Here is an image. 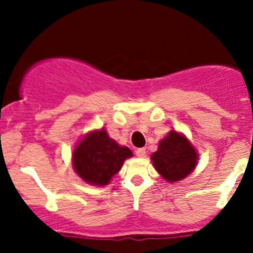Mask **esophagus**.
<instances>
[{"instance_id":"obj_1","label":"esophagus","mask_w":253,"mask_h":253,"mask_svg":"<svg viewBox=\"0 0 253 253\" xmlns=\"http://www.w3.org/2000/svg\"><path fill=\"white\" fill-rule=\"evenodd\" d=\"M146 153H147V152H146V149H144V148H138L137 151H135V154H137L139 158L146 157Z\"/></svg>"}]
</instances>
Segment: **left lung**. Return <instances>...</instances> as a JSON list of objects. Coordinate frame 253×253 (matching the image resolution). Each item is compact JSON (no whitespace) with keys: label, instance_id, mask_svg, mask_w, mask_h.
Listing matches in <instances>:
<instances>
[{"label":"left lung","instance_id":"8db88e82","mask_svg":"<svg viewBox=\"0 0 253 253\" xmlns=\"http://www.w3.org/2000/svg\"><path fill=\"white\" fill-rule=\"evenodd\" d=\"M151 160L161 177L173 184L186 178L195 169L199 153L185 134L172 129L160 140Z\"/></svg>","mask_w":253,"mask_h":253}]
</instances>
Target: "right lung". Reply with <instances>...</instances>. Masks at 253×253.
Here are the masks:
<instances>
[{
    "label": "right lung",
    "instance_id": "add662e5",
    "mask_svg": "<svg viewBox=\"0 0 253 253\" xmlns=\"http://www.w3.org/2000/svg\"><path fill=\"white\" fill-rule=\"evenodd\" d=\"M133 152L109 137L105 128L86 133L72 152V166L80 178L93 186L110 184Z\"/></svg>",
    "mask_w": 253,
    "mask_h": 253
}]
</instances>
